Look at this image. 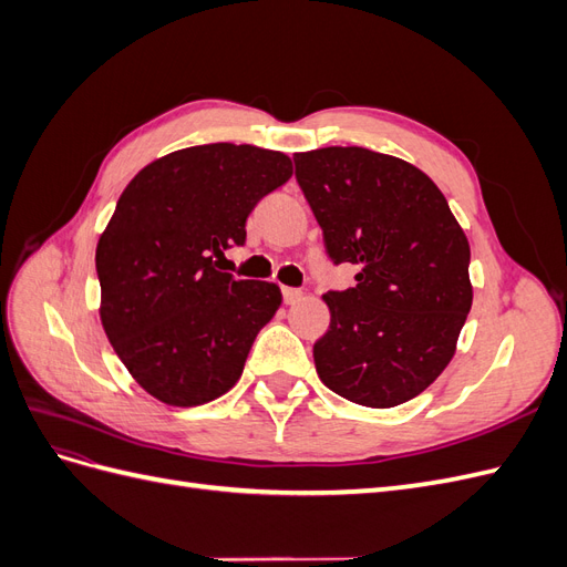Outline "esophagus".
I'll list each match as a JSON object with an SVG mask.
<instances>
[{"label": "esophagus", "mask_w": 567, "mask_h": 567, "mask_svg": "<svg viewBox=\"0 0 567 567\" xmlns=\"http://www.w3.org/2000/svg\"><path fill=\"white\" fill-rule=\"evenodd\" d=\"M305 298V293L300 288H284V302L286 305H296V302H300Z\"/></svg>", "instance_id": "esophagus-1"}]
</instances>
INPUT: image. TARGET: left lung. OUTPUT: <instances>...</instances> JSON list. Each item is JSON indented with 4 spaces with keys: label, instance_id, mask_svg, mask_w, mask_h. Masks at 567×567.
I'll use <instances>...</instances> for the list:
<instances>
[{
    "label": "left lung",
    "instance_id": "1",
    "mask_svg": "<svg viewBox=\"0 0 567 567\" xmlns=\"http://www.w3.org/2000/svg\"><path fill=\"white\" fill-rule=\"evenodd\" d=\"M293 161L326 252L359 265L354 288L321 296V383L371 409L414 400L452 362L471 312L466 234L435 182L402 158L326 146Z\"/></svg>",
    "mask_w": 567,
    "mask_h": 567
}]
</instances>
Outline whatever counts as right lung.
<instances>
[{"label": "right lung", "mask_w": 567, "mask_h": 567, "mask_svg": "<svg viewBox=\"0 0 567 567\" xmlns=\"http://www.w3.org/2000/svg\"><path fill=\"white\" fill-rule=\"evenodd\" d=\"M293 175L281 151L203 144L161 156L125 186L96 244L99 317L151 398L198 406L229 392L281 307L271 281H241L213 255L246 244V219Z\"/></svg>", "instance_id": "1"}]
</instances>
